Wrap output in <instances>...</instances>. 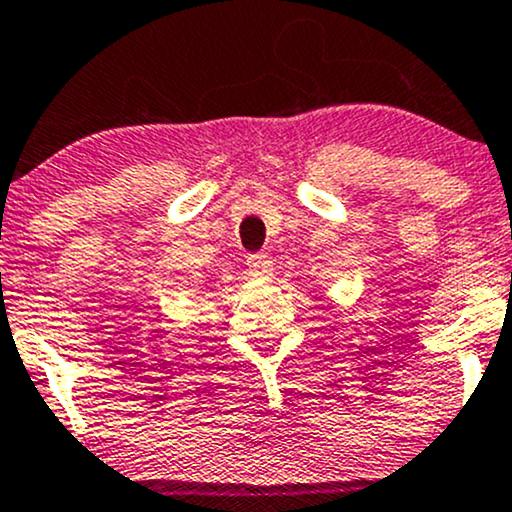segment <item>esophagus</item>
Instances as JSON below:
<instances>
[{"label":"esophagus","instance_id":"obj_1","mask_svg":"<svg viewBox=\"0 0 512 512\" xmlns=\"http://www.w3.org/2000/svg\"><path fill=\"white\" fill-rule=\"evenodd\" d=\"M246 266H249V273L254 278H268L273 273V261L263 254H251L246 258Z\"/></svg>","mask_w":512,"mask_h":512}]
</instances>
